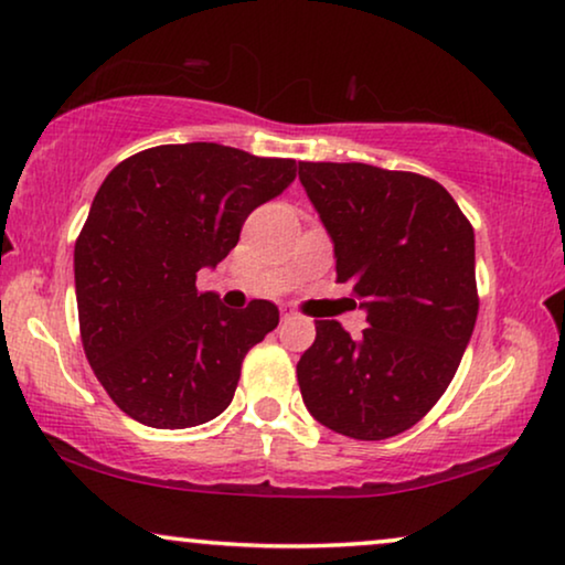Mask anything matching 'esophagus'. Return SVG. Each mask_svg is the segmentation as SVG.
I'll return each mask as SVG.
<instances>
[{
	"mask_svg": "<svg viewBox=\"0 0 565 565\" xmlns=\"http://www.w3.org/2000/svg\"><path fill=\"white\" fill-rule=\"evenodd\" d=\"M291 317H294V312H291V309H281V320H291Z\"/></svg>",
	"mask_w": 565,
	"mask_h": 565,
	"instance_id": "esophagus-1",
	"label": "esophagus"
}]
</instances>
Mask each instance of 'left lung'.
Segmentation results:
<instances>
[{"mask_svg": "<svg viewBox=\"0 0 565 565\" xmlns=\"http://www.w3.org/2000/svg\"><path fill=\"white\" fill-rule=\"evenodd\" d=\"M340 284L353 286L369 328L353 340L335 320L297 363L317 423L384 440L419 423L456 376L471 340L473 227L438 181L369 163H299Z\"/></svg>", "mask_w": 565, "mask_h": 565, "instance_id": "8db88e82", "label": "left lung"}]
</instances>
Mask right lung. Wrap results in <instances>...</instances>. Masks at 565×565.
Here are the masks:
<instances>
[{
    "instance_id": "right-lung-1",
    "label": "right lung",
    "mask_w": 565,
    "mask_h": 565,
    "mask_svg": "<svg viewBox=\"0 0 565 565\" xmlns=\"http://www.w3.org/2000/svg\"><path fill=\"white\" fill-rule=\"evenodd\" d=\"M294 177L291 158L217 142L148 148L109 171L76 241L74 279L84 353L127 417L184 430L233 402L245 353L279 324V307L230 309L196 289V274Z\"/></svg>"
}]
</instances>
